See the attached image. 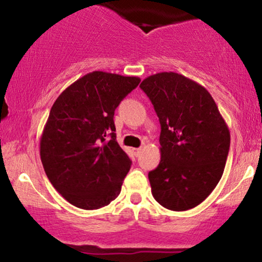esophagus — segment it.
<instances>
[{
	"label": "esophagus",
	"mask_w": 262,
	"mask_h": 262,
	"mask_svg": "<svg viewBox=\"0 0 262 262\" xmlns=\"http://www.w3.org/2000/svg\"><path fill=\"white\" fill-rule=\"evenodd\" d=\"M132 152L135 154V156H138L142 152V148H134L132 149Z\"/></svg>",
	"instance_id": "34e87169"
}]
</instances>
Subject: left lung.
Segmentation results:
<instances>
[{"label":"left lung","mask_w":262,"mask_h":262,"mask_svg":"<svg viewBox=\"0 0 262 262\" xmlns=\"http://www.w3.org/2000/svg\"><path fill=\"white\" fill-rule=\"evenodd\" d=\"M139 87L161 124V161L148 175L154 198L168 210L193 209L223 175L229 128L210 93L180 74L151 75Z\"/></svg>","instance_id":"left-lung-1"}]
</instances>
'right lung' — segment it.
Masks as SVG:
<instances>
[{
	"label": "right lung",
	"mask_w": 262,
	"mask_h": 262,
	"mask_svg": "<svg viewBox=\"0 0 262 262\" xmlns=\"http://www.w3.org/2000/svg\"><path fill=\"white\" fill-rule=\"evenodd\" d=\"M139 77L93 71L62 92L40 138L50 182L74 206L96 210L117 198L131 160L116 141L114 111Z\"/></svg>",
	"instance_id": "1"
}]
</instances>
